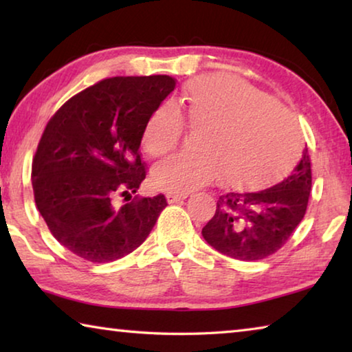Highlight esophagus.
<instances>
[{
	"mask_svg": "<svg viewBox=\"0 0 352 352\" xmlns=\"http://www.w3.org/2000/svg\"><path fill=\"white\" fill-rule=\"evenodd\" d=\"M188 192H168L166 194V199H168L169 204H174V201H180L188 197Z\"/></svg>",
	"mask_w": 352,
	"mask_h": 352,
	"instance_id": "34e87169",
	"label": "esophagus"
}]
</instances>
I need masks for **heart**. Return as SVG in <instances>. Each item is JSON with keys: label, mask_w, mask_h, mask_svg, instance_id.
<instances>
[{"label": "heart", "mask_w": 352, "mask_h": 352, "mask_svg": "<svg viewBox=\"0 0 352 352\" xmlns=\"http://www.w3.org/2000/svg\"><path fill=\"white\" fill-rule=\"evenodd\" d=\"M184 124L200 132L197 155H174L152 169L155 188L188 192L219 177L222 183H253L289 162L298 146L287 111L247 83L204 76L184 85L180 100L162 105L147 119L142 147L163 157L182 140Z\"/></svg>", "instance_id": "obj_1"}]
</instances>
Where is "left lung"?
I'll list each match as a JSON object with an SVG mask.
<instances>
[{
    "label": "left lung",
    "instance_id": "obj_1",
    "mask_svg": "<svg viewBox=\"0 0 352 352\" xmlns=\"http://www.w3.org/2000/svg\"><path fill=\"white\" fill-rule=\"evenodd\" d=\"M312 188L307 146L281 180L256 192H226L201 234L217 252L239 261L276 253L305 217Z\"/></svg>",
    "mask_w": 352,
    "mask_h": 352
}]
</instances>
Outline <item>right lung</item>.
<instances>
[{
    "label": "right lung",
    "instance_id": "add662e5",
    "mask_svg": "<svg viewBox=\"0 0 352 352\" xmlns=\"http://www.w3.org/2000/svg\"><path fill=\"white\" fill-rule=\"evenodd\" d=\"M174 88L170 76L109 77L47 121L32 160L35 205L51 234L79 258L102 264L132 253L168 205L163 194H132L147 175L142 130Z\"/></svg>",
    "mask_w": 352,
    "mask_h": 352
}]
</instances>
